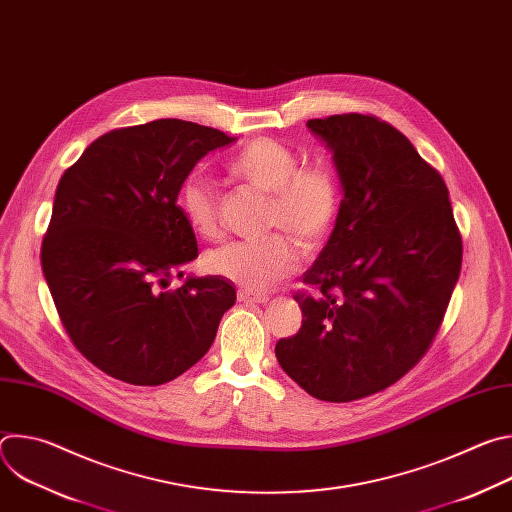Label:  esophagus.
Masks as SVG:
<instances>
[{"label":"esophagus","mask_w":512,"mask_h":512,"mask_svg":"<svg viewBox=\"0 0 512 512\" xmlns=\"http://www.w3.org/2000/svg\"><path fill=\"white\" fill-rule=\"evenodd\" d=\"M237 300L245 302V304H267L269 302V298L265 294H255V291H249V289H239Z\"/></svg>","instance_id":"obj_1"}]
</instances>
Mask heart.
<instances>
[{
	"instance_id": "1",
	"label": "heart",
	"mask_w": 512,
	"mask_h": 512,
	"mask_svg": "<svg viewBox=\"0 0 512 512\" xmlns=\"http://www.w3.org/2000/svg\"><path fill=\"white\" fill-rule=\"evenodd\" d=\"M227 172L267 194V229L291 234L306 249L318 247L332 231L340 184L326 164L302 166L300 156L285 143L255 137L229 158ZM178 206L200 237L214 239L221 233L216 190L202 174L182 180ZM286 236L273 233L261 241L227 243L206 255V269L251 291L271 289L300 263V245Z\"/></svg>"
}]
</instances>
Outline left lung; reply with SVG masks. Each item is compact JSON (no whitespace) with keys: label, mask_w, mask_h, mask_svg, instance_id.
Here are the masks:
<instances>
[{"label":"left lung","mask_w":512,"mask_h":512,"mask_svg":"<svg viewBox=\"0 0 512 512\" xmlns=\"http://www.w3.org/2000/svg\"><path fill=\"white\" fill-rule=\"evenodd\" d=\"M344 190L334 231L294 296L304 320L275 356L306 393L375 395L431 346L462 267L448 186L393 125L360 113L310 119Z\"/></svg>","instance_id":"left-lung-1"}]
</instances>
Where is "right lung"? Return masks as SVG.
<instances>
[{
	"mask_svg": "<svg viewBox=\"0 0 512 512\" xmlns=\"http://www.w3.org/2000/svg\"><path fill=\"white\" fill-rule=\"evenodd\" d=\"M235 137L182 119L113 129L60 178L42 241V271L77 350L129 385H164L210 348L237 291L188 277L194 231L176 204L182 180Z\"/></svg>",
	"mask_w": 512,
	"mask_h": 512,
	"instance_id": "1",
	"label": "right lung"
}]
</instances>
